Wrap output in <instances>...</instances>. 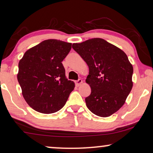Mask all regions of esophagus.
I'll return each instance as SVG.
<instances>
[{"label":"esophagus","instance_id":"1","mask_svg":"<svg viewBox=\"0 0 153 153\" xmlns=\"http://www.w3.org/2000/svg\"><path fill=\"white\" fill-rule=\"evenodd\" d=\"M82 83H83V81L81 79H79V80L75 81V84H76V86H79Z\"/></svg>","mask_w":153,"mask_h":153}]
</instances>
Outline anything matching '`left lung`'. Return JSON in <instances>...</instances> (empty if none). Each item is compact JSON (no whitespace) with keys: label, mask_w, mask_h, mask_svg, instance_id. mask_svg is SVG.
Segmentation results:
<instances>
[{"label":"left lung","mask_w":153,"mask_h":153,"mask_svg":"<svg viewBox=\"0 0 153 153\" xmlns=\"http://www.w3.org/2000/svg\"><path fill=\"white\" fill-rule=\"evenodd\" d=\"M72 48L89 67L86 83L91 94L85 98L86 105L92 113L109 117L125 103L132 88L133 68L127 55L105 40L94 38Z\"/></svg>","instance_id":"8db88e82"}]
</instances>
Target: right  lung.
Here are the masks:
<instances>
[{
	"label": "right lung",
	"mask_w": 153,
	"mask_h": 153,
	"mask_svg": "<svg viewBox=\"0 0 153 153\" xmlns=\"http://www.w3.org/2000/svg\"><path fill=\"white\" fill-rule=\"evenodd\" d=\"M72 43L48 39L28 50L19 63L18 81L31 108L43 114L59 111L74 88L68 80L62 61Z\"/></svg>",
	"instance_id": "add662e5"
}]
</instances>
